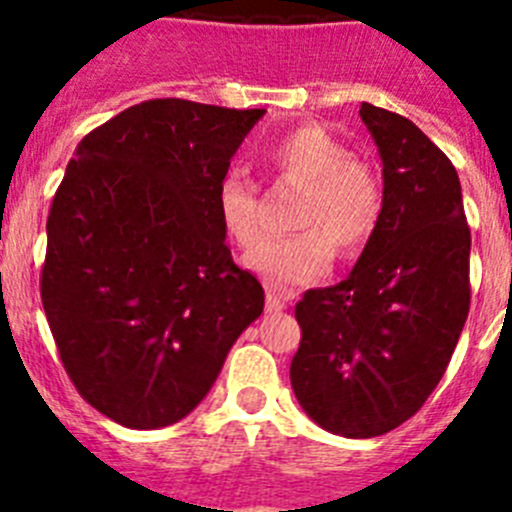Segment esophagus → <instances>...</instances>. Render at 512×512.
I'll return each mask as SVG.
<instances>
[{
	"label": "esophagus",
	"mask_w": 512,
	"mask_h": 512,
	"mask_svg": "<svg viewBox=\"0 0 512 512\" xmlns=\"http://www.w3.org/2000/svg\"><path fill=\"white\" fill-rule=\"evenodd\" d=\"M287 307V297L279 295L277 289H266V312H282Z\"/></svg>",
	"instance_id": "esophagus-1"
}]
</instances>
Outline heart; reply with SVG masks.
<instances>
[{"label": "heart", "mask_w": 512, "mask_h": 512, "mask_svg": "<svg viewBox=\"0 0 512 512\" xmlns=\"http://www.w3.org/2000/svg\"><path fill=\"white\" fill-rule=\"evenodd\" d=\"M261 166L282 182L302 184L292 225L282 238H266L246 266L274 287L315 282L341 256L364 251L384 215V179L364 156L348 153L336 135L315 122L284 130L261 146ZM217 220L235 246L248 248L261 233L259 192L241 174H225L215 194Z\"/></svg>", "instance_id": "obj_1"}]
</instances>
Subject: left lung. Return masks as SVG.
I'll return each mask as SVG.
<instances>
[{
	"label": "left lung",
	"instance_id": "obj_1",
	"mask_svg": "<svg viewBox=\"0 0 512 512\" xmlns=\"http://www.w3.org/2000/svg\"><path fill=\"white\" fill-rule=\"evenodd\" d=\"M382 156L384 215L348 279L307 289L289 379L320 428L374 438L441 382L469 312V235L454 164L397 112L361 102Z\"/></svg>",
	"mask_w": 512,
	"mask_h": 512
}]
</instances>
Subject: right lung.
<instances>
[{"instance_id": "add662e5", "label": "right lung", "mask_w": 512, "mask_h": 512, "mask_svg": "<svg viewBox=\"0 0 512 512\" xmlns=\"http://www.w3.org/2000/svg\"><path fill=\"white\" fill-rule=\"evenodd\" d=\"M264 110L148 99L84 135L48 212L40 297L79 395L138 431L182 420L264 312L217 184Z\"/></svg>"}]
</instances>
